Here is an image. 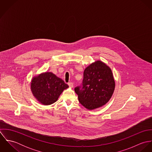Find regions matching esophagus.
<instances>
[{"label":"esophagus","instance_id":"34e87169","mask_svg":"<svg viewBox=\"0 0 152 152\" xmlns=\"http://www.w3.org/2000/svg\"><path fill=\"white\" fill-rule=\"evenodd\" d=\"M68 86H69V87L72 88L73 87V86H74V84H73L72 83H68Z\"/></svg>","mask_w":152,"mask_h":152}]
</instances>
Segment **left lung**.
Masks as SVG:
<instances>
[{
    "label": "left lung",
    "mask_w": 152,
    "mask_h": 152,
    "mask_svg": "<svg viewBox=\"0 0 152 152\" xmlns=\"http://www.w3.org/2000/svg\"><path fill=\"white\" fill-rule=\"evenodd\" d=\"M80 88H75V92L83 106L89 110L102 107L108 102L115 90L112 69L102 61H95L86 68Z\"/></svg>",
    "instance_id": "obj_1"
}]
</instances>
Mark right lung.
<instances>
[{
    "mask_svg": "<svg viewBox=\"0 0 152 152\" xmlns=\"http://www.w3.org/2000/svg\"><path fill=\"white\" fill-rule=\"evenodd\" d=\"M68 87L63 80L51 72H42L36 75L30 82L33 95L44 105L56 102L63 91Z\"/></svg>",
    "mask_w": 152,
    "mask_h": 152,
    "instance_id": "add662e5",
    "label": "right lung"
}]
</instances>
